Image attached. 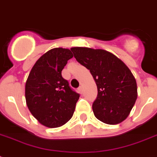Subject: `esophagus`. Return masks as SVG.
Returning a JSON list of instances; mask_svg holds the SVG:
<instances>
[{
    "instance_id": "esophagus-1",
    "label": "esophagus",
    "mask_w": 157,
    "mask_h": 157,
    "mask_svg": "<svg viewBox=\"0 0 157 157\" xmlns=\"http://www.w3.org/2000/svg\"><path fill=\"white\" fill-rule=\"evenodd\" d=\"M82 91H83V90H82V86H80V87H79V88H78V92H79V93H82Z\"/></svg>"
}]
</instances>
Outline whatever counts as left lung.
Wrapping results in <instances>:
<instances>
[{"mask_svg": "<svg viewBox=\"0 0 157 157\" xmlns=\"http://www.w3.org/2000/svg\"><path fill=\"white\" fill-rule=\"evenodd\" d=\"M77 62L90 70L98 88L93 103L95 117L107 124L126 119L138 97L136 80L129 67L116 55L101 49L72 47Z\"/></svg>", "mask_w": 157, "mask_h": 157, "instance_id": "1", "label": "left lung"}]
</instances>
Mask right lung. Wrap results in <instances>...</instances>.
Here are the masks:
<instances>
[{"label":"right lung","instance_id":"right-lung-1","mask_svg":"<svg viewBox=\"0 0 157 157\" xmlns=\"http://www.w3.org/2000/svg\"><path fill=\"white\" fill-rule=\"evenodd\" d=\"M73 54L69 49L54 48L44 54L28 75L26 103L33 116L48 128H57L71 119L80 94L63 78L62 71Z\"/></svg>","mask_w":157,"mask_h":157}]
</instances>
